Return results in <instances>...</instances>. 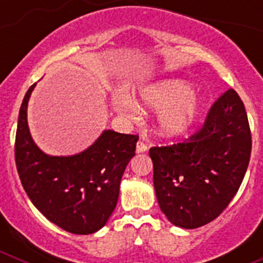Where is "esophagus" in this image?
I'll return each instance as SVG.
<instances>
[{"label": "esophagus", "instance_id": "34e87169", "mask_svg": "<svg viewBox=\"0 0 263 263\" xmlns=\"http://www.w3.org/2000/svg\"><path fill=\"white\" fill-rule=\"evenodd\" d=\"M147 148L148 146L143 141H138V143H137V153H146Z\"/></svg>", "mask_w": 263, "mask_h": 263}]
</instances>
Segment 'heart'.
Wrapping results in <instances>:
<instances>
[{
	"mask_svg": "<svg viewBox=\"0 0 263 263\" xmlns=\"http://www.w3.org/2000/svg\"><path fill=\"white\" fill-rule=\"evenodd\" d=\"M146 108L163 109L158 117V126L162 136L178 137L194 126L200 110V104L191 87L182 80H166L143 88L139 93ZM118 111L136 117L139 108L132 99L115 101Z\"/></svg>",
	"mask_w": 263,
	"mask_h": 263,
	"instance_id": "1",
	"label": "heart"
}]
</instances>
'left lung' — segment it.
Here are the masks:
<instances>
[{"mask_svg":"<svg viewBox=\"0 0 263 263\" xmlns=\"http://www.w3.org/2000/svg\"><path fill=\"white\" fill-rule=\"evenodd\" d=\"M250 153L248 115L232 88L184 142L150 148L158 204L168 221L185 229L213 221L238 191Z\"/></svg>","mask_w":263,"mask_h":263,"instance_id":"left-lung-1","label":"left lung"}]
</instances>
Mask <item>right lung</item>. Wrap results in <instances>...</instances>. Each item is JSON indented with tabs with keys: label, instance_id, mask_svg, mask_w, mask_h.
Returning <instances> with one entry per match:
<instances>
[{
	"label": "right lung",
	"instance_id": "obj_1",
	"mask_svg": "<svg viewBox=\"0 0 263 263\" xmlns=\"http://www.w3.org/2000/svg\"><path fill=\"white\" fill-rule=\"evenodd\" d=\"M25 95L15 134V164L27 196L46 218L73 234L104 227L117 205L121 178L136 155L138 136L105 130L80 154L51 157L34 143L27 125Z\"/></svg>",
	"mask_w": 263,
	"mask_h": 263
}]
</instances>
